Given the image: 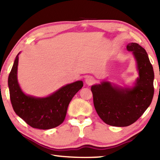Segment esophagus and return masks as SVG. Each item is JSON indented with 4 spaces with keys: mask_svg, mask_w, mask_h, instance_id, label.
<instances>
[{
    "mask_svg": "<svg viewBox=\"0 0 160 160\" xmlns=\"http://www.w3.org/2000/svg\"><path fill=\"white\" fill-rule=\"evenodd\" d=\"M85 82L87 85H92V84L95 82V80H94V78L92 76H87L85 79Z\"/></svg>",
    "mask_w": 160,
    "mask_h": 160,
    "instance_id": "1",
    "label": "esophagus"
}]
</instances>
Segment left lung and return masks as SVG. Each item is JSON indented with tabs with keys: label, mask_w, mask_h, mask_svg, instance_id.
I'll return each mask as SVG.
<instances>
[{
	"label": "left lung",
	"mask_w": 160,
	"mask_h": 160,
	"mask_svg": "<svg viewBox=\"0 0 160 160\" xmlns=\"http://www.w3.org/2000/svg\"><path fill=\"white\" fill-rule=\"evenodd\" d=\"M136 62L138 77L132 87H120L103 81L91 87L94 106L105 123L126 127L135 122L150 106L154 95V70L146 51L137 43H129Z\"/></svg>",
	"instance_id": "8db88e82"
}]
</instances>
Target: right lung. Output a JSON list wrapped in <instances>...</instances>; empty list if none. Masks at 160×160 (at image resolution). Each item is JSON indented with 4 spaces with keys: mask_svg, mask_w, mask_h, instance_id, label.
Returning a JSON list of instances; mask_svg holds the SVG:
<instances>
[{
    "mask_svg": "<svg viewBox=\"0 0 160 160\" xmlns=\"http://www.w3.org/2000/svg\"><path fill=\"white\" fill-rule=\"evenodd\" d=\"M20 53L16 56L8 76L10 97L13 109L32 128L47 130L57 127L63 122L69 103L82 88L83 82L78 80L68 84L45 97L26 94L18 81Z\"/></svg>",
    "mask_w": 160,
    "mask_h": 160,
    "instance_id": "obj_1",
    "label": "right lung"
}]
</instances>
